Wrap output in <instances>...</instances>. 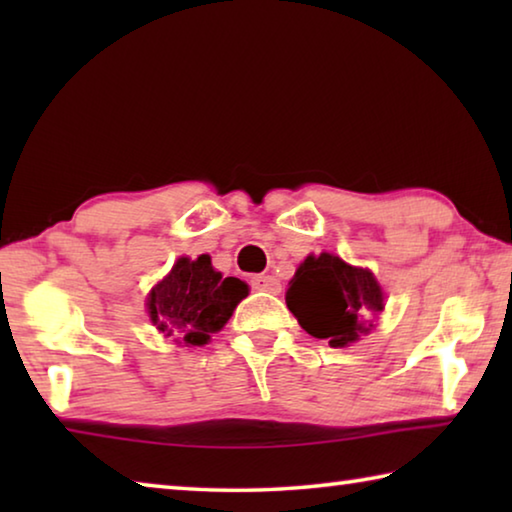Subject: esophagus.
Returning <instances> with one entry per match:
<instances>
[{
  "mask_svg": "<svg viewBox=\"0 0 512 512\" xmlns=\"http://www.w3.org/2000/svg\"><path fill=\"white\" fill-rule=\"evenodd\" d=\"M255 291H266V293H280V280L273 275H257L250 280Z\"/></svg>",
  "mask_w": 512,
  "mask_h": 512,
  "instance_id": "1",
  "label": "esophagus"
}]
</instances>
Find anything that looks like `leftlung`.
Returning <instances> with one entry per match:
<instances>
[{
  "label": "left lung",
  "instance_id": "8db88e82",
  "mask_svg": "<svg viewBox=\"0 0 512 512\" xmlns=\"http://www.w3.org/2000/svg\"><path fill=\"white\" fill-rule=\"evenodd\" d=\"M287 307L307 334L332 348H348L372 329V316L384 309V293L368 268L320 253L298 266L287 289Z\"/></svg>",
  "mask_w": 512,
  "mask_h": 512
}]
</instances>
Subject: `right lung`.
Returning <instances> with one entry per match:
<instances>
[{"label": "right lung", "mask_w": 512, "mask_h": 512, "mask_svg": "<svg viewBox=\"0 0 512 512\" xmlns=\"http://www.w3.org/2000/svg\"><path fill=\"white\" fill-rule=\"evenodd\" d=\"M246 296L248 284L214 271L210 255L194 262L180 257L171 273L151 289L146 307L164 336L185 345H205Z\"/></svg>", "instance_id": "add662e5"}]
</instances>
